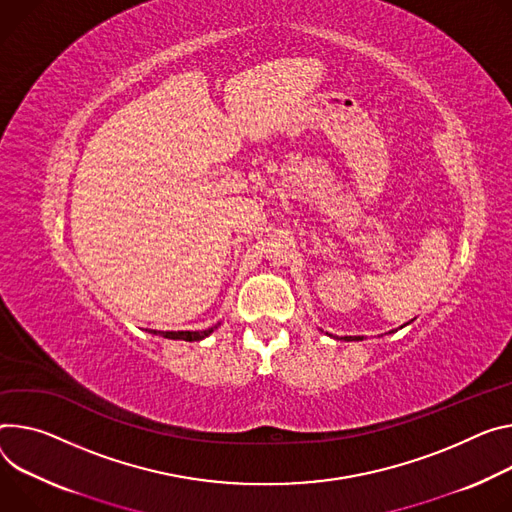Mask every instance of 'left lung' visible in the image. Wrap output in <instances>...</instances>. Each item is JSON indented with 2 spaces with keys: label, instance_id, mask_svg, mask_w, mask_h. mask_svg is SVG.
<instances>
[{
  "label": "left lung",
  "instance_id": "8db88e82",
  "mask_svg": "<svg viewBox=\"0 0 512 512\" xmlns=\"http://www.w3.org/2000/svg\"><path fill=\"white\" fill-rule=\"evenodd\" d=\"M406 324H408V322H406ZM406 324H402V327H406ZM402 327H400V329H402ZM390 333H394V331H390ZM327 335H329V333H327ZM331 337H333V335H331ZM341 339H345V341H363V337H341Z\"/></svg>",
  "mask_w": 512,
  "mask_h": 512
}]
</instances>
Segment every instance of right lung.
Listing matches in <instances>:
<instances>
[{
  "label": "right lung",
  "instance_id": "add662e5",
  "mask_svg": "<svg viewBox=\"0 0 512 512\" xmlns=\"http://www.w3.org/2000/svg\"><path fill=\"white\" fill-rule=\"evenodd\" d=\"M216 329H218V324L212 329H206V331H165V333L163 331H149V333L165 337V339H173V341H177V339H181V341H202V339L210 337Z\"/></svg>",
  "mask_w": 512,
  "mask_h": 512
}]
</instances>
